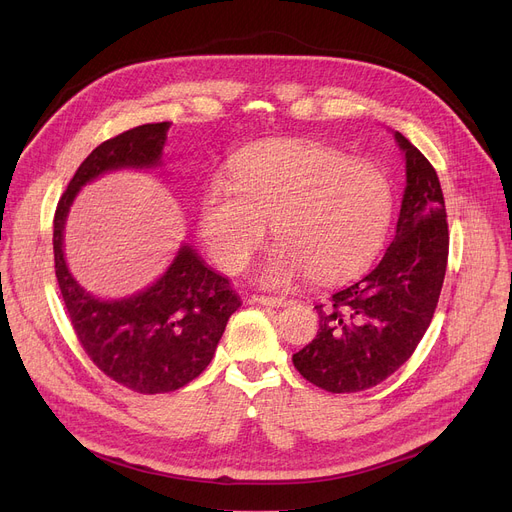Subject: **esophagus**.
<instances>
[{"label": "esophagus", "mask_w": 512, "mask_h": 512, "mask_svg": "<svg viewBox=\"0 0 512 512\" xmlns=\"http://www.w3.org/2000/svg\"><path fill=\"white\" fill-rule=\"evenodd\" d=\"M251 301L259 303V305H267V307H286L292 303L286 297H265V294H253Z\"/></svg>", "instance_id": "esophagus-1"}]
</instances>
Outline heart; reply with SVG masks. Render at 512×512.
<instances>
[{
    "label": "heart",
    "mask_w": 512,
    "mask_h": 512,
    "mask_svg": "<svg viewBox=\"0 0 512 512\" xmlns=\"http://www.w3.org/2000/svg\"><path fill=\"white\" fill-rule=\"evenodd\" d=\"M392 209V186L373 164L315 143H272L238 157L234 184L207 186L199 232L213 259L238 272L274 222L282 242L263 263L261 282L288 286L305 274L340 282L378 255Z\"/></svg>",
    "instance_id": "heart-1"
}]
</instances>
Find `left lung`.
<instances>
[{
    "instance_id": "left-lung-1",
    "label": "left lung",
    "mask_w": 512,
    "mask_h": 512,
    "mask_svg": "<svg viewBox=\"0 0 512 512\" xmlns=\"http://www.w3.org/2000/svg\"><path fill=\"white\" fill-rule=\"evenodd\" d=\"M394 137L407 159L396 236L375 270L315 305L319 332L292 355L307 382L334 394L378 386L407 363L444 284L450 238L438 174L409 139Z\"/></svg>"
}]
</instances>
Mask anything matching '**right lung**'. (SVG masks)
I'll return each mask as SVG.
<instances>
[{"label":"right lung","instance_id":"1","mask_svg":"<svg viewBox=\"0 0 512 512\" xmlns=\"http://www.w3.org/2000/svg\"><path fill=\"white\" fill-rule=\"evenodd\" d=\"M168 128L170 122L143 124L95 147L72 176L53 218L56 278L74 334L107 378L139 394L174 392L203 373L240 307L238 294L186 245L147 290L124 301H99L70 276L62 232L80 186L110 170L159 164Z\"/></svg>","mask_w":512,"mask_h":512}]
</instances>
